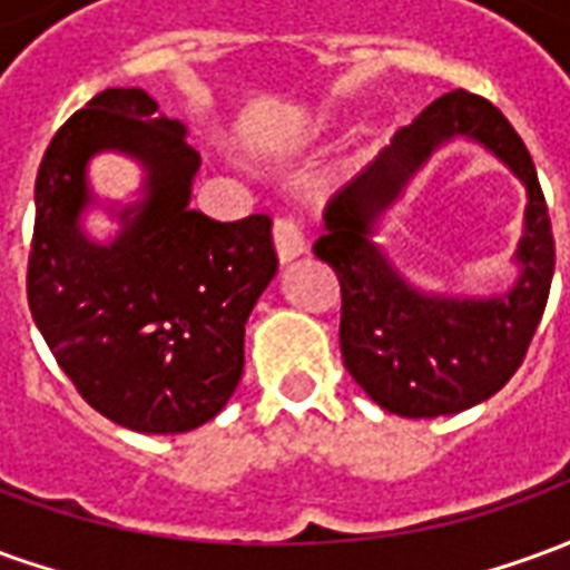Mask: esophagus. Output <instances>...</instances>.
I'll list each match as a JSON object with an SVG mask.
<instances>
[{
  "mask_svg": "<svg viewBox=\"0 0 570 570\" xmlns=\"http://www.w3.org/2000/svg\"><path fill=\"white\" fill-rule=\"evenodd\" d=\"M274 249H277L281 265L298 259L305 253V235H302V228L293 219H277L274 223Z\"/></svg>",
  "mask_w": 570,
  "mask_h": 570,
  "instance_id": "34e87169",
  "label": "esophagus"
}]
</instances>
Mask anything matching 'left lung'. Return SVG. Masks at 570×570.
Segmentation results:
<instances>
[{"mask_svg": "<svg viewBox=\"0 0 570 570\" xmlns=\"http://www.w3.org/2000/svg\"><path fill=\"white\" fill-rule=\"evenodd\" d=\"M452 139H473L527 186L520 277L501 297L421 291L395 272L374 235L421 166ZM342 284V357L351 379L387 412L436 419L476 406L522 366L550 296L556 244L538 170L513 125L476 94L433 100L323 213L314 244Z\"/></svg>", "mask_w": 570, "mask_h": 570, "instance_id": "left-lung-1", "label": "left lung"}]
</instances>
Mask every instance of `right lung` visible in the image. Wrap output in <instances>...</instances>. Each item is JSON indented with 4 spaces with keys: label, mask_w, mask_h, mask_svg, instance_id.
Masks as SVG:
<instances>
[{
    "label": "right lung",
    "mask_w": 570,
    "mask_h": 570,
    "mask_svg": "<svg viewBox=\"0 0 570 570\" xmlns=\"http://www.w3.org/2000/svg\"><path fill=\"white\" fill-rule=\"evenodd\" d=\"M100 150L144 167L141 198L107 208L109 242L83 232ZM198 167L179 118L140 88H106L57 130L36 176L32 321L76 391L137 433H188L223 412L249 311L277 274L268 216L216 223L188 207Z\"/></svg>",
    "instance_id": "add662e5"
}]
</instances>
